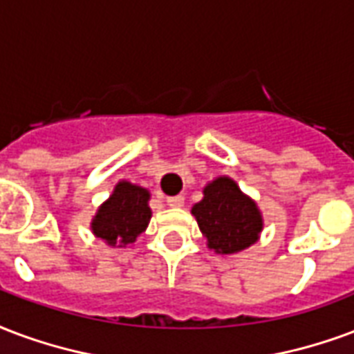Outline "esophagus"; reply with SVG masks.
Segmentation results:
<instances>
[{
  "mask_svg": "<svg viewBox=\"0 0 354 354\" xmlns=\"http://www.w3.org/2000/svg\"><path fill=\"white\" fill-rule=\"evenodd\" d=\"M167 204H169V206H172V208H180V206H184V197H182V195L169 197L167 198Z\"/></svg>",
  "mask_w": 354,
  "mask_h": 354,
  "instance_id": "esophagus-1",
  "label": "esophagus"
}]
</instances>
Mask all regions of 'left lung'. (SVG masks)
I'll return each mask as SVG.
<instances>
[{"instance_id":"1","label":"left lung","mask_w":354,"mask_h":354,"mask_svg":"<svg viewBox=\"0 0 354 354\" xmlns=\"http://www.w3.org/2000/svg\"><path fill=\"white\" fill-rule=\"evenodd\" d=\"M203 193V201L191 208V214L210 250L219 255H232L257 242L263 230V216L255 201L243 195L234 180L216 178Z\"/></svg>"}]
</instances>
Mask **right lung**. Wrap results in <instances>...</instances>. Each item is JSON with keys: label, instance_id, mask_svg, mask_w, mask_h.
Here are the masks:
<instances>
[{"label": "right lung", "instance_id": "add662e5", "mask_svg": "<svg viewBox=\"0 0 354 354\" xmlns=\"http://www.w3.org/2000/svg\"><path fill=\"white\" fill-rule=\"evenodd\" d=\"M150 193L131 182H118L109 201H104L91 219V230L109 245L125 248L142 234L150 223Z\"/></svg>", "mask_w": 354, "mask_h": 354}]
</instances>
